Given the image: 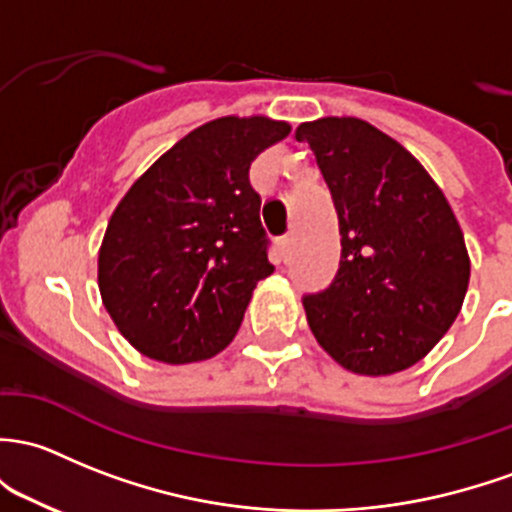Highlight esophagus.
<instances>
[{
    "label": "esophagus",
    "mask_w": 512,
    "mask_h": 512,
    "mask_svg": "<svg viewBox=\"0 0 512 512\" xmlns=\"http://www.w3.org/2000/svg\"><path fill=\"white\" fill-rule=\"evenodd\" d=\"M277 247H279V255H282V260H287L289 252H292V238H289V235H284V238L277 240Z\"/></svg>",
    "instance_id": "obj_1"
}]
</instances>
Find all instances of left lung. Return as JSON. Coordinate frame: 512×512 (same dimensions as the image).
I'll return each mask as SVG.
<instances>
[{
    "instance_id": "1",
    "label": "left lung",
    "mask_w": 512,
    "mask_h": 512,
    "mask_svg": "<svg viewBox=\"0 0 512 512\" xmlns=\"http://www.w3.org/2000/svg\"><path fill=\"white\" fill-rule=\"evenodd\" d=\"M294 137L314 152L341 233L336 279L304 297L311 333L351 373L412 368L449 331L469 289L459 220L427 169L370 122L321 117Z\"/></svg>"
}]
</instances>
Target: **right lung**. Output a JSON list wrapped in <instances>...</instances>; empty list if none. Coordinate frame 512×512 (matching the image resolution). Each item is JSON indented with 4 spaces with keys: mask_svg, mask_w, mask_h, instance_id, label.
<instances>
[{
    "mask_svg": "<svg viewBox=\"0 0 512 512\" xmlns=\"http://www.w3.org/2000/svg\"><path fill=\"white\" fill-rule=\"evenodd\" d=\"M289 132L265 115L218 117L161 154L117 203L98 287L139 353L184 365L233 341L257 282L274 270L250 164Z\"/></svg>",
    "mask_w": 512,
    "mask_h": 512,
    "instance_id": "1",
    "label": "right lung"
}]
</instances>
